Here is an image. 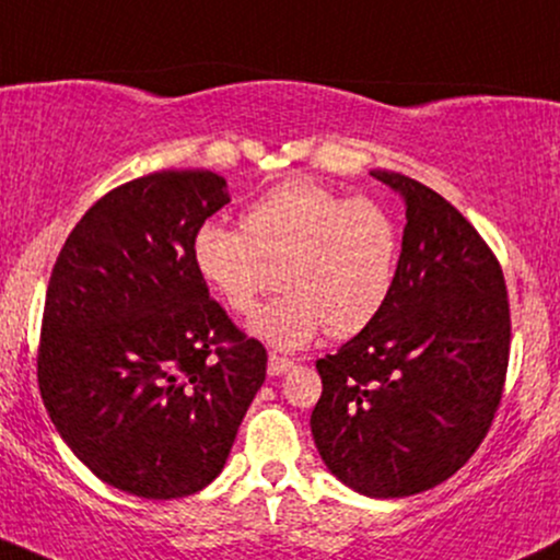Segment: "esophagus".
Here are the masks:
<instances>
[{"instance_id":"obj_1","label":"esophagus","mask_w":560,"mask_h":560,"mask_svg":"<svg viewBox=\"0 0 560 560\" xmlns=\"http://www.w3.org/2000/svg\"><path fill=\"white\" fill-rule=\"evenodd\" d=\"M293 365H295V363L291 361V358H282V355H269L267 371H269V376H282V374H285V371H291Z\"/></svg>"}]
</instances>
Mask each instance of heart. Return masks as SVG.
<instances>
[{
	"label": "heart",
	"mask_w": 560,
	"mask_h": 560,
	"mask_svg": "<svg viewBox=\"0 0 560 560\" xmlns=\"http://www.w3.org/2000/svg\"><path fill=\"white\" fill-rule=\"evenodd\" d=\"M399 231L389 210L301 176L248 205L241 228L205 223L191 238L197 275L236 314L257 306L267 265H280L285 293L252 319V332L278 350L371 327L395 291Z\"/></svg>",
	"instance_id": "heart-1"
}]
</instances>
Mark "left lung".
I'll list each match as a JSON object with an SVG mask.
<instances>
[{
  "label": "left lung",
  "mask_w": 560,
  "mask_h": 560,
  "mask_svg": "<svg viewBox=\"0 0 560 560\" xmlns=\"http://www.w3.org/2000/svg\"><path fill=\"white\" fill-rule=\"evenodd\" d=\"M371 176L405 199L395 291L371 327L316 361L312 433L337 480L402 499L452 478L486 439L512 316L499 259L457 207L395 171Z\"/></svg>",
  "instance_id": "8db88e82"
}]
</instances>
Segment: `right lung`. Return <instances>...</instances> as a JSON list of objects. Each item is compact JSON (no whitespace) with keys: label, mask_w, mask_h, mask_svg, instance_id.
Listing matches in <instances>:
<instances>
[{"label":"right lung","mask_w":560,"mask_h":560,"mask_svg":"<svg viewBox=\"0 0 560 560\" xmlns=\"http://www.w3.org/2000/svg\"><path fill=\"white\" fill-rule=\"evenodd\" d=\"M228 202L212 171L135 178L90 207L51 269L40 397L82 465L124 493L210 486L265 382V345L191 265L195 231Z\"/></svg>","instance_id":"right-lung-1"}]
</instances>
